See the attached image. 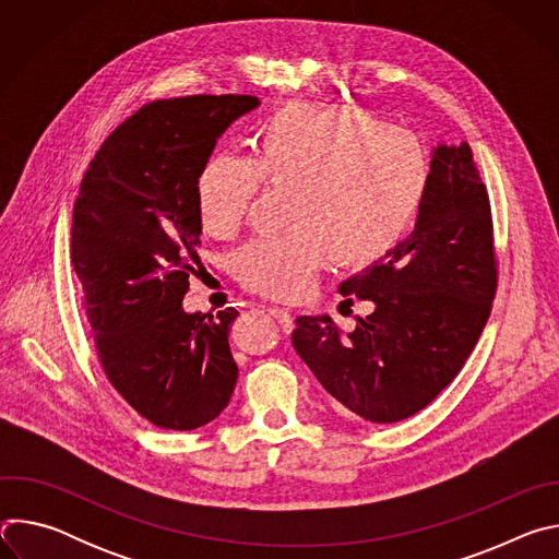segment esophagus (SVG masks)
<instances>
[{"mask_svg": "<svg viewBox=\"0 0 559 559\" xmlns=\"http://www.w3.org/2000/svg\"><path fill=\"white\" fill-rule=\"evenodd\" d=\"M272 316L276 318L278 325L283 328V332H292L294 321H292V313H289V309H285V307H272Z\"/></svg>", "mask_w": 559, "mask_h": 559, "instance_id": "obj_1", "label": "esophagus"}]
</instances>
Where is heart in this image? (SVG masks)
I'll list each match as a JSON object with an SVG mask.
<instances>
[{
    "label": "heart",
    "mask_w": 559,
    "mask_h": 559,
    "mask_svg": "<svg viewBox=\"0 0 559 559\" xmlns=\"http://www.w3.org/2000/svg\"><path fill=\"white\" fill-rule=\"evenodd\" d=\"M261 186L289 192L285 234L234 257L238 281L276 300L305 296L330 254L338 265L384 257L414 223L429 186L420 141L356 110L287 106L261 130L252 158L218 154L197 181L201 225L234 236Z\"/></svg>",
    "instance_id": "1"
}]
</instances>
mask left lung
I'll return each mask as SVG.
<instances>
[{"label": "left lung", "instance_id": "obj_1", "mask_svg": "<svg viewBox=\"0 0 559 559\" xmlns=\"http://www.w3.org/2000/svg\"><path fill=\"white\" fill-rule=\"evenodd\" d=\"M496 289L487 186L468 143H442L414 231L338 287L373 300V311L349 334L330 316H298L292 345L341 414L397 423L423 412L460 373Z\"/></svg>", "mask_w": 559, "mask_h": 559}]
</instances>
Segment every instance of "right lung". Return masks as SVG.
<instances>
[{
	"instance_id": "1",
	"label": "right lung",
	"mask_w": 559,
	"mask_h": 559,
	"mask_svg": "<svg viewBox=\"0 0 559 559\" xmlns=\"http://www.w3.org/2000/svg\"><path fill=\"white\" fill-rule=\"evenodd\" d=\"M252 95L156 99L119 123L91 162L72 210L70 257L106 378L147 423L192 431L229 403L238 311H183L201 265L197 181Z\"/></svg>"
}]
</instances>
